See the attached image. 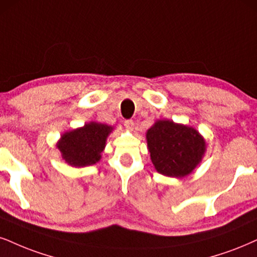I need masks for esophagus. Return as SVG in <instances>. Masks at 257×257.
I'll list each match as a JSON object with an SVG mask.
<instances>
[{
  "instance_id": "34e87169",
  "label": "esophagus",
  "mask_w": 257,
  "mask_h": 257,
  "mask_svg": "<svg viewBox=\"0 0 257 257\" xmlns=\"http://www.w3.org/2000/svg\"><path fill=\"white\" fill-rule=\"evenodd\" d=\"M123 126H125L126 130H128V131H134L135 122L132 121V120H126V121L123 122Z\"/></svg>"
}]
</instances>
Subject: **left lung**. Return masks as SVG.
<instances>
[{
	"instance_id": "left-lung-1",
	"label": "left lung",
	"mask_w": 257,
	"mask_h": 257,
	"mask_svg": "<svg viewBox=\"0 0 257 257\" xmlns=\"http://www.w3.org/2000/svg\"><path fill=\"white\" fill-rule=\"evenodd\" d=\"M151 162L164 176H188L200 164L206 153L205 138L192 126L157 120L147 131Z\"/></svg>"
}]
</instances>
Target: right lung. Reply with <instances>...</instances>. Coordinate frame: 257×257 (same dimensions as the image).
<instances>
[{"mask_svg":"<svg viewBox=\"0 0 257 257\" xmlns=\"http://www.w3.org/2000/svg\"><path fill=\"white\" fill-rule=\"evenodd\" d=\"M113 126L89 121L82 127L64 132L57 142L56 148L65 163L75 168L93 166L101 160L106 142Z\"/></svg>","mask_w":257,"mask_h":257,"instance_id":"obj_1","label":"right lung"}]
</instances>
